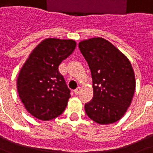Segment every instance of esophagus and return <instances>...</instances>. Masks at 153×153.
Masks as SVG:
<instances>
[{
	"label": "esophagus",
	"instance_id": "esophagus-1",
	"mask_svg": "<svg viewBox=\"0 0 153 153\" xmlns=\"http://www.w3.org/2000/svg\"><path fill=\"white\" fill-rule=\"evenodd\" d=\"M80 91H81V87H77L75 90H74V94H76V95H78L79 93H80Z\"/></svg>",
	"mask_w": 153,
	"mask_h": 153
}]
</instances>
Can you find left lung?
I'll list each match as a JSON object with an SVG mask.
<instances>
[{
  "label": "left lung",
  "mask_w": 153,
  "mask_h": 153,
  "mask_svg": "<svg viewBox=\"0 0 153 153\" xmlns=\"http://www.w3.org/2000/svg\"><path fill=\"white\" fill-rule=\"evenodd\" d=\"M79 48L93 81L94 97L85 104L87 116L101 125L119 121L130 105L135 91V74L129 60L101 37L81 41Z\"/></svg>",
  "instance_id": "obj_1"
}]
</instances>
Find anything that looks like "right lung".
I'll return each mask as SVG.
<instances>
[{
  "label": "right lung",
  "instance_id": "1",
  "mask_svg": "<svg viewBox=\"0 0 153 153\" xmlns=\"http://www.w3.org/2000/svg\"><path fill=\"white\" fill-rule=\"evenodd\" d=\"M75 47L73 39L48 38L35 48L23 65L17 91L25 109L35 117L49 121L64 111L71 91L58 67Z\"/></svg>",
  "mask_w": 153,
  "mask_h": 153
}]
</instances>
